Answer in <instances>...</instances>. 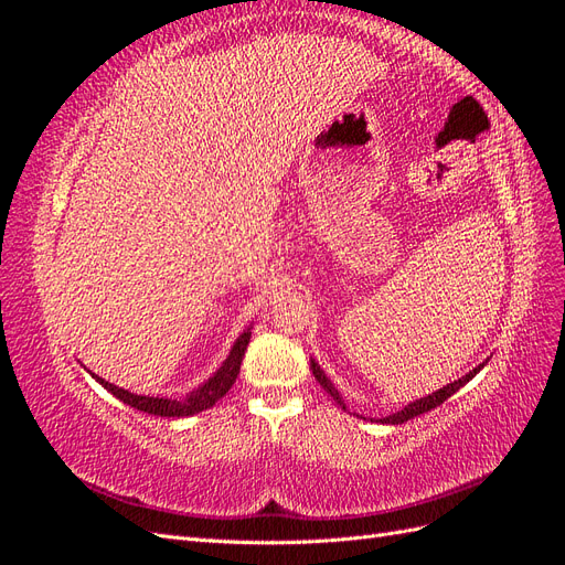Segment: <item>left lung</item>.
<instances>
[{
	"instance_id": "1",
	"label": "left lung",
	"mask_w": 565,
	"mask_h": 565,
	"mask_svg": "<svg viewBox=\"0 0 565 565\" xmlns=\"http://www.w3.org/2000/svg\"><path fill=\"white\" fill-rule=\"evenodd\" d=\"M483 367V365H481ZM481 367H473L469 374H465V377L461 380H457V382H452V384H448V386H443V388H438L436 393H431V396H424V398H419V401H415V403H409V405H405L401 413H396V415H388V417H384L382 422L384 424H403V422H407V419H415L417 415H424V413H429V409H434V407H438L440 403H446L455 391H459L461 386H465L469 380H473L478 372H481ZM311 370H313V374H316V380H318V384L330 393V396L347 409V405H344V401H341V396H339V391L332 386V382L324 377V372L320 370V365L316 363V361H311Z\"/></svg>"
}]
</instances>
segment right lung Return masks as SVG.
<instances>
[{
    "mask_svg": "<svg viewBox=\"0 0 565 565\" xmlns=\"http://www.w3.org/2000/svg\"><path fill=\"white\" fill-rule=\"evenodd\" d=\"M249 337L252 332H243L241 337H237L235 347L231 349L226 363L218 367V372L214 374V377H210V382H204L198 391H193L191 396H185L181 401H172V398H152V396H136V393L127 391V388H119L106 380H100L98 374H92V377L96 382L104 384L115 398H119L122 403L131 405L134 409H141V413H148V415H158V417H188V415H195V413H202V409L212 407L218 398H224L228 388L233 386L237 372H241V363L245 358V351H247V344H249Z\"/></svg>",
    "mask_w": 565,
    "mask_h": 565,
    "instance_id": "obj_1",
    "label": "right lung"
}]
</instances>
